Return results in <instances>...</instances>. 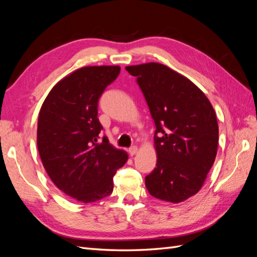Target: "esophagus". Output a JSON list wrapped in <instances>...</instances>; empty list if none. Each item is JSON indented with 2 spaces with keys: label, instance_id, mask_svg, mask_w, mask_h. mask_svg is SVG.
Wrapping results in <instances>:
<instances>
[{
  "label": "esophagus",
  "instance_id": "esophagus-1",
  "mask_svg": "<svg viewBox=\"0 0 257 257\" xmlns=\"http://www.w3.org/2000/svg\"><path fill=\"white\" fill-rule=\"evenodd\" d=\"M127 151H128V154L131 155V157H133V155H135L137 153V147L136 146L131 147Z\"/></svg>",
  "mask_w": 257,
  "mask_h": 257
}]
</instances>
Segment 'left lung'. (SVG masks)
Here are the masks:
<instances>
[{"label":"left lung","mask_w":257,"mask_h":257,"mask_svg":"<svg viewBox=\"0 0 257 257\" xmlns=\"http://www.w3.org/2000/svg\"><path fill=\"white\" fill-rule=\"evenodd\" d=\"M137 77L154 120L157 167L145 178L155 198L181 203L195 195L211 169L219 125L211 103L190 79L160 63L125 67Z\"/></svg>","instance_id":"obj_1"}]
</instances>
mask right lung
<instances>
[{
    "mask_svg": "<svg viewBox=\"0 0 257 257\" xmlns=\"http://www.w3.org/2000/svg\"><path fill=\"white\" fill-rule=\"evenodd\" d=\"M120 69H77L51 89L38 114L37 148L46 172L57 188L84 204L110 195L116 169L127 161L125 151L99 137L97 118L98 99Z\"/></svg>",
    "mask_w": 257,
    "mask_h": 257,
    "instance_id": "right-lung-1",
    "label": "right lung"
}]
</instances>
